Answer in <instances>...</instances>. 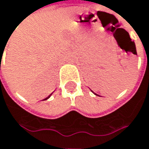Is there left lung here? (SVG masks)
<instances>
[{"label": "left lung", "instance_id": "left-lung-1", "mask_svg": "<svg viewBox=\"0 0 149 149\" xmlns=\"http://www.w3.org/2000/svg\"><path fill=\"white\" fill-rule=\"evenodd\" d=\"M92 92H93V91H92ZM95 95H96V94H95Z\"/></svg>", "mask_w": 149, "mask_h": 149}]
</instances>
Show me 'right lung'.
Instances as JSON below:
<instances>
[{
    "mask_svg": "<svg viewBox=\"0 0 149 149\" xmlns=\"http://www.w3.org/2000/svg\"><path fill=\"white\" fill-rule=\"evenodd\" d=\"M50 95H49V96H48V97H47V98H45V99H44V100H47V99H49V97H50Z\"/></svg>",
    "mask_w": 149,
    "mask_h": 149,
    "instance_id": "add662e5",
    "label": "right lung"
}]
</instances>
